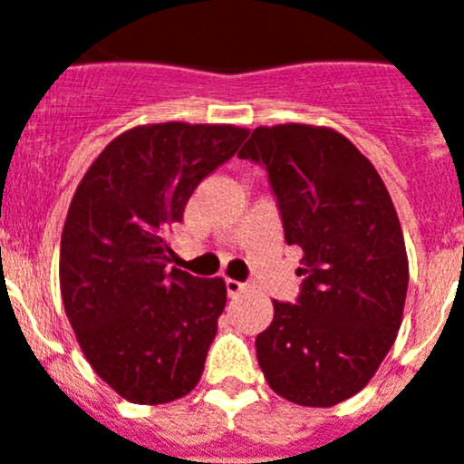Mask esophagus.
<instances>
[{
  "label": "esophagus",
  "mask_w": 464,
  "mask_h": 464,
  "mask_svg": "<svg viewBox=\"0 0 464 464\" xmlns=\"http://www.w3.org/2000/svg\"><path fill=\"white\" fill-rule=\"evenodd\" d=\"M224 285H227L228 297H237L240 293L246 291V284H242V281H236V279H227L224 281Z\"/></svg>",
  "instance_id": "esophagus-1"
}]
</instances>
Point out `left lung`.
Returning <instances> with one entry per match:
<instances>
[{"mask_svg": "<svg viewBox=\"0 0 464 464\" xmlns=\"http://www.w3.org/2000/svg\"><path fill=\"white\" fill-rule=\"evenodd\" d=\"M237 158L266 169L285 242L304 252L295 304L272 300L256 336L258 366L285 401L332 408L369 384L401 330L410 270L396 208L330 128H256Z\"/></svg>", "mask_w": 464, "mask_h": 464, "instance_id": "left-lung-1", "label": "left lung"}]
</instances>
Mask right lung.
<instances>
[{
	"mask_svg": "<svg viewBox=\"0 0 464 464\" xmlns=\"http://www.w3.org/2000/svg\"><path fill=\"white\" fill-rule=\"evenodd\" d=\"M246 134L236 125H140L77 185L62 233L63 309L86 362L125 401L171 402L201 378L227 285L167 270V233Z\"/></svg>",
	"mask_w": 464,
	"mask_h": 464,
	"instance_id": "1",
	"label": "right lung"
}]
</instances>
